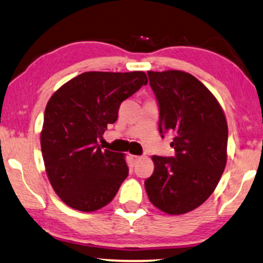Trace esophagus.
<instances>
[{
    "label": "esophagus",
    "mask_w": 263,
    "mask_h": 263,
    "mask_svg": "<svg viewBox=\"0 0 263 263\" xmlns=\"http://www.w3.org/2000/svg\"><path fill=\"white\" fill-rule=\"evenodd\" d=\"M131 158L133 161H138V160H140V156H135V155H131Z\"/></svg>",
    "instance_id": "34e87169"
}]
</instances>
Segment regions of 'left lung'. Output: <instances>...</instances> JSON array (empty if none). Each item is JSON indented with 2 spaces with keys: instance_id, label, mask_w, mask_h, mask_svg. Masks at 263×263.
Segmentation results:
<instances>
[{
  "instance_id": "obj_1",
  "label": "left lung",
  "mask_w": 263,
  "mask_h": 263,
  "mask_svg": "<svg viewBox=\"0 0 263 263\" xmlns=\"http://www.w3.org/2000/svg\"><path fill=\"white\" fill-rule=\"evenodd\" d=\"M147 76L160 105V132H172L176 151L172 158L151 157L147 197L164 213L191 212L213 193L227 165V118L216 96L191 73L167 70Z\"/></svg>"
}]
</instances>
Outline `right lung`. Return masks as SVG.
<instances>
[{"mask_svg": "<svg viewBox=\"0 0 263 263\" xmlns=\"http://www.w3.org/2000/svg\"><path fill=\"white\" fill-rule=\"evenodd\" d=\"M147 83L143 71H88L47 102L40 144L46 175L65 205L94 212L109 204L128 175L125 154L98 144L118 119L120 103Z\"/></svg>", "mask_w": 263, "mask_h": 263, "instance_id": "obj_1", "label": "right lung"}]
</instances>
